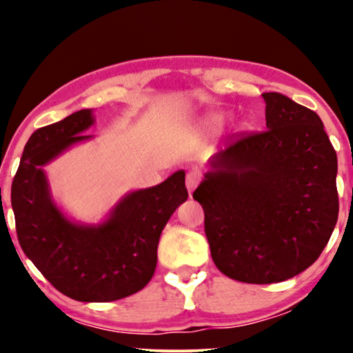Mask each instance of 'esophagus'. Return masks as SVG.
I'll return each mask as SVG.
<instances>
[{
    "label": "esophagus",
    "mask_w": 353,
    "mask_h": 353,
    "mask_svg": "<svg viewBox=\"0 0 353 353\" xmlns=\"http://www.w3.org/2000/svg\"><path fill=\"white\" fill-rule=\"evenodd\" d=\"M201 172L199 170H190L186 173V188L188 191H194L196 186L201 183Z\"/></svg>",
    "instance_id": "34e87169"
}]
</instances>
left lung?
<instances>
[{
	"mask_svg": "<svg viewBox=\"0 0 353 353\" xmlns=\"http://www.w3.org/2000/svg\"><path fill=\"white\" fill-rule=\"evenodd\" d=\"M262 96L267 130L231 134L192 192L216 268L249 284L307 270L339 214L337 156L321 119L284 94Z\"/></svg>",
	"mask_w": 353,
	"mask_h": 353,
	"instance_id": "8db88e82",
	"label": "left lung"
}]
</instances>
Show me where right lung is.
Listing matches in <instances>:
<instances>
[{"label": "right lung", "mask_w": 353, "mask_h": 353, "mask_svg": "<svg viewBox=\"0 0 353 353\" xmlns=\"http://www.w3.org/2000/svg\"><path fill=\"white\" fill-rule=\"evenodd\" d=\"M91 123V110L83 109L32 133L14 175L11 202L19 244L57 291L80 302H112L141 291L152 278L159 238L188 191L180 170L128 194L103 225L72 223L51 201L41 165L88 139L80 133Z\"/></svg>", "instance_id": "1"}]
</instances>
